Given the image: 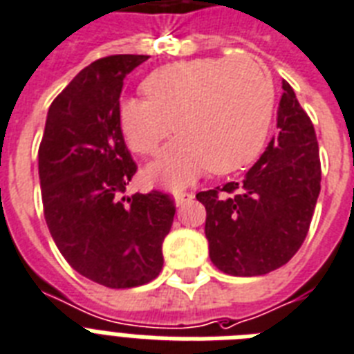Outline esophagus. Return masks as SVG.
Wrapping results in <instances>:
<instances>
[{
    "mask_svg": "<svg viewBox=\"0 0 354 354\" xmlns=\"http://www.w3.org/2000/svg\"><path fill=\"white\" fill-rule=\"evenodd\" d=\"M192 199H194V194H183V192H180V194L175 195V205L183 206L186 205V203H190Z\"/></svg>",
    "mask_w": 354,
    "mask_h": 354,
    "instance_id": "34e87169",
    "label": "esophagus"
}]
</instances>
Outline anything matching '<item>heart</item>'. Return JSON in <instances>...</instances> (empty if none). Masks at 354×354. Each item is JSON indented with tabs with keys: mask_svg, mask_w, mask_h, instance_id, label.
<instances>
[{
	"mask_svg": "<svg viewBox=\"0 0 354 354\" xmlns=\"http://www.w3.org/2000/svg\"><path fill=\"white\" fill-rule=\"evenodd\" d=\"M144 98L118 106V128L131 151H159L171 128L179 135L148 168V177L183 188L210 169L226 175L256 159L274 113L270 71L250 55L206 56L162 65L144 78Z\"/></svg>",
	"mask_w": 354,
	"mask_h": 354,
	"instance_id": "obj_1",
	"label": "heart"
}]
</instances>
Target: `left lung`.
Here are the masks:
<instances>
[{"instance_id":"left-lung-1","label":"left lung","mask_w":354,"mask_h":354,"mask_svg":"<svg viewBox=\"0 0 354 354\" xmlns=\"http://www.w3.org/2000/svg\"><path fill=\"white\" fill-rule=\"evenodd\" d=\"M272 137L239 183L199 192L210 259L230 276H263L283 267L309 232L320 195V151L310 118L283 82Z\"/></svg>"}]
</instances>
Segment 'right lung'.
Returning <instances> with one entry per match:
<instances>
[{"mask_svg": "<svg viewBox=\"0 0 354 354\" xmlns=\"http://www.w3.org/2000/svg\"><path fill=\"white\" fill-rule=\"evenodd\" d=\"M115 55L93 62L50 104L38 151L45 221L76 272L129 289L162 270V241L175 216L162 192L122 197L137 171L118 128L124 78L148 60Z\"/></svg>", "mask_w": 354, "mask_h": 354, "instance_id": "obj_1", "label": "right lung"}]
</instances>
